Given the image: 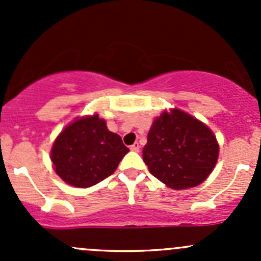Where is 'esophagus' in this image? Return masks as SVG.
Wrapping results in <instances>:
<instances>
[{"mask_svg": "<svg viewBox=\"0 0 261 261\" xmlns=\"http://www.w3.org/2000/svg\"><path fill=\"white\" fill-rule=\"evenodd\" d=\"M130 149L133 150V151H139V149H140V145H139V143H135V144H133V145L130 146Z\"/></svg>", "mask_w": 261, "mask_h": 261, "instance_id": "esophagus-1", "label": "esophagus"}]
</instances>
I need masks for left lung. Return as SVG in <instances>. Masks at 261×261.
Returning a JSON list of instances; mask_svg holds the SVG:
<instances>
[{"mask_svg":"<svg viewBox=\"0 0 261 261\" xmlns=\"http://www.w3.org/2000/svg\"><path fill=\"white\" fill-rule=\"evenodd\" d=\"M217 158L212 131L180 110L155 118L143 149L149 172L173 189L198 186L212 172Z\"/></svg>","mask_w":261,"mask_h":261,"instance_id":"obj_1","label":"left lung"}]
</instances>
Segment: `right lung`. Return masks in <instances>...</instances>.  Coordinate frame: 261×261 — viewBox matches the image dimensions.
I'll list each match as a JSON object with an SVG mask.
<instances>
[{"label":"right lung","instance_id":"right-lung-1","mask_svg":"<svg viewBox=\"0 0 261 261\" xmlns=\"http://www.w3.org/2000/svg\"><path fill=\"white\" fill-rule=\"evenodd\" d=\"M128 147L98 115L80 118L60 133L51 149L57 174L70 186L88 188L106 179Z\"/></svg>","mask_w":261,"mask_h":261}]
</instances>
